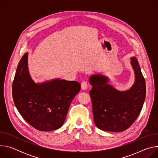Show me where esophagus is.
Returning <instances> with one entry per match:
<instances>
[{"label": "esophagus", "instance_id": "34e87169", "mask_svg": "<svg viewBox=\"0 0 158 158\" xmlns=\"http://www.w3.org/2000/svg\"><path fill=\"white\" fill-rule=\"evenodd\" d=\"M88 85L86 82H81V88L82 90H85L87 89Z\"/></svg>", "mask_w": 158, "mask_h": 158}]
</instances>
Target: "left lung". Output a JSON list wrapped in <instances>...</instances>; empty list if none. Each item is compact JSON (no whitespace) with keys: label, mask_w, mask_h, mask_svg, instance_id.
I'll return each mask as SVG.
<instances>
[{"label":"left lung","mask_w":158,"mask_h":158,"mask_svg":"<svg viewBox=\"0 0 158 158\" xmlns=\"http://www.w3.org/2000/svg\"><path fill=\"white\" fill-rule=\"evenodd\" d=\"M135 82L130 89L119 91L107 82L108 78L96 74L90 77L93 86L91 96L94 121L99 129L110 132H122L128 129L138 118L146 98V82L138 60L131 57Z\"/></svg>","instance_id":"8db88e82"}]
</instances>
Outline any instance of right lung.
<instances>
[{"label":"right lung","instance_id":"1","mask_svg":"<svg viewBox=\"0 0 158 158\" xmlns=\"http://www.w3.org/2000/svg\"><path fill=\"white\" fill-rule=\"evenodd\" d=\"M28 52L19 62L12 84V97L24 120L41 131L60 128L71 103L81 90L77 81L56 79L36 84L30 76Z\"/></svg>","mask_w":158,"mask_h":158}]
</instances>
